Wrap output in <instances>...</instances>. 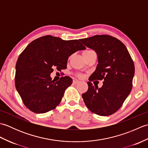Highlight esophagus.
I'll list each match as a JSON object with an SVG mask.
<instances>
[{
  "label": "esophagus",
  "instance_id": "1",
  "mask_svg": "<svg viewBox=\"0 0 148 148\" xmlns=\"http://www.w3.org/2000/svg\"><path fill=\"white\" fill-rule=\"evenodd\" d=\"M79 81H78V80H73V83L74 84H77V83H79Z\"/></svg>",
  "mask_w": 148,
  "mask_h": 148
}]
</instances>
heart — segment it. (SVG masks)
Segmentation results:
<instances>
[{"label": "heart", "mask_w": 148, "mask_h": 148, "mask_svg": "<svg viewBox=\"0 0 148 148\" xmlns=\"http://www.w3.org/2000/svg\"><path fill=\"white\" fill-rule=\"evenodd\" d=\"M93 52H94V51H92V50H91V49H87V50H86V51H84L83 53V55L90 54V53H93ZM78 77H83V75H82V74H78Z\"/></svg>", "instance_id": "b5f03b06"}]
</instances>
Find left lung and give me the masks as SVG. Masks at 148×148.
I'll use <instances>...</instances> for the list:
<instances>
[{
    "label": "left lung",
    "instance_id": "left-lung-1",
    "mask_svg": "<svg viewBox=\"0 0 148 148\" xmlns=\"http://www.w3.org/2000/svg\"><path fill=\"white\" fill-rule=\"evenodd\" d=\"M81 42L97 53L99 62L89 78L88 89L82 95L84 103L96 114H114L132 88L135 67L130 53L123 43L111 36L96 35L81 39ZM94 79L103 80V86L94 87Z\"/></svg>",
    "mask_w": 148,
    "mask_h": 148
}]
</instances>
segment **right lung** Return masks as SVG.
I'll list each match as a JSON object with an SVG mask.
<instances>
[{"instance_id":"right-lung-1","label":"right lung","mask_w":148,"mask_h":148,"mask_svg":"<svg viewBox=\"0 0 148 148\" xmlns=\"http://www.w3.org/2000/svg\"><path fill=\"white\" fill-rule=\"evenodd\" d=\"M85 49L78 40H64L49 35L31 42L16 64L15 86L24 105L37 114L54 109L72 79L64 76L55 82L50 74L54 69H65L69 56Z\"/></svg>"}]
</instances>
